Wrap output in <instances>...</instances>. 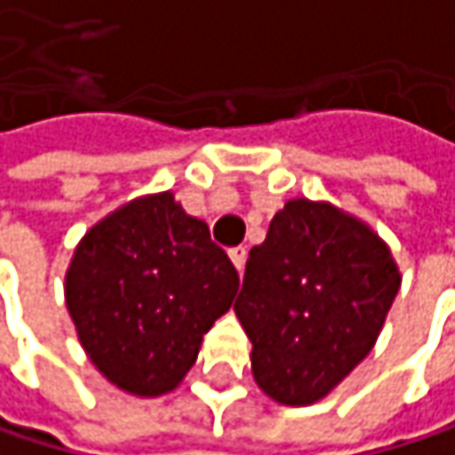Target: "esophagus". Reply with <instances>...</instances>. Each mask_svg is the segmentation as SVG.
<instances>
[{
  "label": "esophagus",
  "mask_w": 455,
  "mask_h": 455,
  "mask_svg": "<svg viewBox=\"0 0 455 455\" xmlns=\"http://www.w3.org/2000/svg\"><path fill=\"white\" fill-rule=\"evenodd\" d=\"M228 258H231V263L236 266V271L242 274V271H244V260H247V250H244V247H231V250H228Z\"/></svg>",
  "instance_id": "esophagus-1"
}]
</instances>
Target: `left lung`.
<instances>
[{
  "mask_svg": "<svg viewBox=\"0 0 455 455\" xmlns=\"http://www.w3.org/2000/svg\"><path fill=\"white\" fill-rule=\"evenodd\" d=\"M387 244L326 203L290 200L250 250L234 303L266 395L308 406L374 347L398 295Z\"/></svg>",
  "mask_w": 455,
  "mask_h": 455,
  "instance_id": "1",
  "label": "left lung"
}]
</instances>
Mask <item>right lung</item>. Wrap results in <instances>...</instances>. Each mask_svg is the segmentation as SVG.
<instances>
[{
  "label": "right lung",
  "instance_id": "obj_1",
  "mask_svg": "<svg viewBox=\"0 0 455 455\" xmlns=\"http://www.w3.org/2000/svg\"><path fill=\"white\" fill-rule=\"evenodd\" d=\"M236 287L239 274L208 227L163 192L81 239L65 300L92 363L121 390L152 398L184 379Z\"/></svg>",
  "mask_w": 455,
  "mask_h": 455
}]
</instances>
